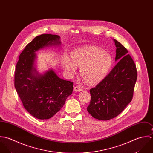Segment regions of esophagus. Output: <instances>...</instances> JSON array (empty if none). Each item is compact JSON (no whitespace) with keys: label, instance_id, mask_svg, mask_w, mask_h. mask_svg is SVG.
I'll return each mask as SVG.
<instances>
[{"label":"esophagus","instance_id":"1","mask_svg":"<svg viewBox=\"0 0 153 153\" xmlns=\"http://www.w3.org/2000/svg\"><path fill=\"white\" fill-rule=\"evenodd\" d=\"M83 91V89L80 86H76L74 88V91L75 92H81Z\"/></svg>","mask_w":153,"mask_h":153}]
</instances>
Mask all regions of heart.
I'll list each match as a JSON object with an SVG mask.
<instances>
[{"instance_id":"heart-1","label":"heart","mask_w":153,"mask_h":153,"mask_svg":"<svg viewBox=\"0 0 153 153\" xmlns=\"http://www.w3.org/2000/svg\"><path fill=\"white\" fill-rule=\"evenodd\" d=\"M71 60L67 56L62 59V65L67 74L73 76L76 67L80 68L82 79L89 85H96L103 80L110 71L113 64L112 56L102 49L88 45L74 50Z\"/></svg>"}]
</instances>
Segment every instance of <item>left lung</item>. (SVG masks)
<instances>
[{
  "label": "left lung",
  "mask_w": 153,
  "mask_h": 153,
  "mask_svg": "<svg viewBox=\"0 0 153 153\" xmlns=\"http://www.w3.org/2000/svg\"><path fill=\"white\" fill-rule=\"evenodd\" d=\"M118 63L94 88L87 110L96 119L108 121L120 114L131 102L137 78L135 62L126 48L114 39Z\"/></svg>",
  "instance_id": "left-lung-1"
}]
</instances>
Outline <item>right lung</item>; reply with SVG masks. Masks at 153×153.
Masks as SVG:
<instances>
[{
  "mask_svg": "<svg viewBox=\"0 0 153 153\" xmlns=\"http://www.w3.org/2000/svg\"><path fill=\"white\" fill-rule=\"evenodd\" d=\"M57 35L42 34L27 45L19 57L14 85L25 109L35 118L47 120L64 106L72 93L73 83L59 78L53 70L40 74L33 67L35 52L45 47L60 45Z\"/></svg>",
  "mask_w": 153,
  "mask_h": 153,
  "instance_id": "1",
  "label": "right lung"
}]
</instances>
